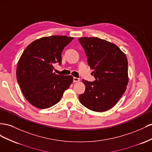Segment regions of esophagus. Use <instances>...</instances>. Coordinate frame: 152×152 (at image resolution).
Returning <instances> with one entry per match:
<instances>
[{"label":"esophagus","mask_w":152,"mask_h":152,"mask_svg":"<svg viewBox=\"0 0 152 152\" xmlns=\"http://www.w3.org/2000/svg\"><path fill=\"white\" fill-rule=\"evenodd\" d=\"M80 81V78H77V77H73V82H78Z\"/></svg>","instance_id":"esophagus-1"}]
</instances>
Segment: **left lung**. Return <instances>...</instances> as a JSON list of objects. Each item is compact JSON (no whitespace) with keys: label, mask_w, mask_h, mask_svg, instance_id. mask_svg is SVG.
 <instances>
[{"label":"left lung","mask_w":152,"mask_h":152,"mask_svg":"<svg viewBox=\"0 0 152 152\" xmlns=\"http://www.w3.org/2000/svg\"><path fill=\"white\" fill-rule=\"evenodd\" d=\"M87 57L95 80H85V91L79 95L80 102L88 109L103 112L111 109L124 94L128 84L126 56L116 45L97 37L78 39Z\"/></svg>","instance_id":"1"}]
</instances>
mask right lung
I'll use <instances>...</instances> for the list:
<instances>
[{
	"label": "right lung",
	"instance_id": "1",
	"mask_svg": "<svg viewBox=\"0 0 152 152\" xmlns=\"http://www.w3.org/2000/svg\"><path fill=\"white\" fill-rule=\"evenodd\" d=\"M73 37L51 36L33 41L19 60L16 78L25 99L32 105L45 109L55 105L73 81L72 76L53 72L54 64L62 63V53Z\"/></svg>",
	"mask_w": 152,
	"mask_h": 152
}]
</instances>
